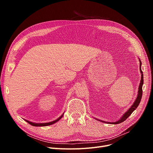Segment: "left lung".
<instances>
[{"mask_svg":"<svg viewBox=\"0 0 153 153\" xmlns=\"http://www.w3.org/2000/svg\"><path fill=\"white\" fill-rule=\"evenodd\" d=\"M139 61H140V72L141 74V81H140V85H139V88H138V95L137 97H136V99L135 100V101L134 102L133 105L131 106V107L128 109L125 113L123 114V115H122V117L120 118L118 121H117L116 122H107L105 121H103V120H98L97 118H95L96 120H99V121L103 122V123H109V124H118V123H121L122 122H124L125 120L128 118L129 117V116H130V115L133 113V112L136 110V108L138 107V106L139 105V104L140 103L141 99L142 98V94H143V90H142V87H143V71H141V60L139 58Z\"/></svg>","mask_w":153,"mask_h":153,"instance_id":"obj_1","label":"left lung"}]
</instances>
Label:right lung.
<instances>
[{
	"label": "right lung",
	"mask_w": 153,
	"mask_h": 153,
	"mask_svg": "<svg viewBox=\"0 0 153 153\" xmlns=\"http://www.w3.org/2000/svg\"><path fill=\"white\" fill-rule=\"evenodd\" d=\"M64 113L62 114V115H61V117H59L58 119H56L55 120H54V121H52V122H48V123H33V122H30L28 121V120H25V121L27 122H28V123H30L31 125L32 126H49V125H51L55 123H56L57 122H58L59 120L63 117V115H64Z\"/></svg>",
	"instance_id": "add662e5"
}]
</instances>
